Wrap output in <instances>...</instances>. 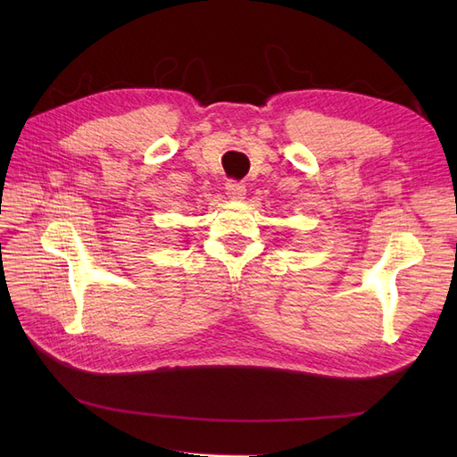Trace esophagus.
I'll return each mask as SVG.
<instances>
[{"mask_svg":"<svg viewBox=\"0 0 457 457\" xmlns=\"http://www.w3.org/2000/svg\"><path fill=\"white\" fill-rule=\"evenodd\" d=\"M225 190H227V195H228L230 198L240 200V198H244V195H245V185H244V183H238V181H227V183H225Z\"/></svg>","mask_w":457,"mask_h":457,"instance_id":"obj_1","label":"esophagus"}]
</instances>
